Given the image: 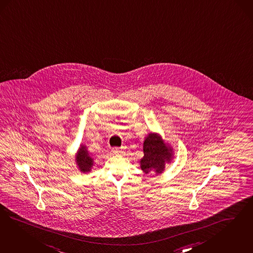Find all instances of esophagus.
Segmentation results:
<instances>
[{
  "instance_id": "1",
  "label": "esophagus",
  "mask_w": 253,
  "mask_h": 253,
  "mask_svg": "<svg viewBox=\"0 0 253 253\" xmlns=\"http://www.w3.org/2000/svg\"><path fill=\"white\" fill-rule=\"evenodd\" d=\"M113 154H123L124 151L121 148H114L113 149Z\"/></svg>"
}]
</instances>
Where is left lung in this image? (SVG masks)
<instances>
[{"mask_svg":"<svg viewBox=\"0 0 253 253\" xmlns=\"http://www.w3.org/2000/svg\"><path fill=\"white\" fill-rule=\"evenodd\" d=\"M144 156L140 159V169L144 173L155 171L160 174L164 171L166 163L173 158L172 148L167 145L157 133H149L143 141Z\"/></svg>","mask_w":253,"mask_h":253,"instance_id":"obj_1","label":"left lung"}]
</instances>
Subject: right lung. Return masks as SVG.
<instances>
[{
  "instance_id": "add662e5",
  "label": "right lung",
  "mask_w": 253,
  "mask_h": 253,
  "mask_svg": "<svg viewBox=\"0 0 253 253\" xmlns=\"http://www.w3.org/2000/svg\"><path fill=\"white\" fill-rule=\"evenodd\" d=\"M76 162L80 170L83 172H89L94 165V160L90 157L86 147L83 144L76 155Z\"/></svg>"
}]
</instances>
